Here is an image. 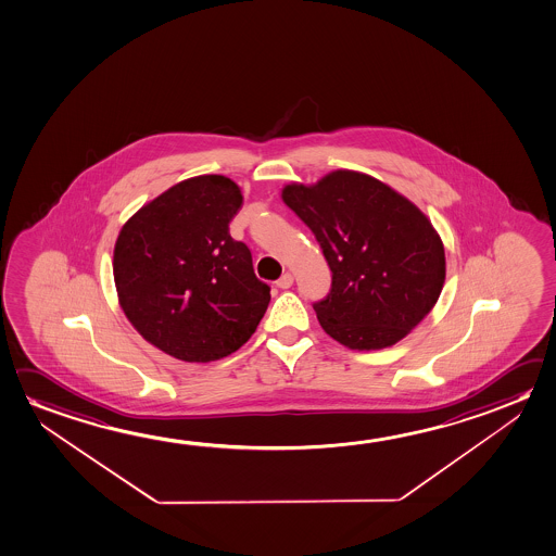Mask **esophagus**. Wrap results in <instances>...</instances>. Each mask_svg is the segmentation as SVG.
Masks as SVG:
<instances>
[{
    "label": "esophagus",
    "mask_w": 556,
    "mask_h": 556,
    "mask_svg": "<svg viewBox=\"0 0 556 556\" xmlns=\"http://www.w3.org/2000/svg\"><path fill=\"white\" fill-rule=\"evenodd\" d=\"M291 283H293V276L290 273L282 274V278L276 282V286L280 288V290H288L291 288Z\"/></svg>",
    "instance_id": "esophagus-1"
}]
</instances>
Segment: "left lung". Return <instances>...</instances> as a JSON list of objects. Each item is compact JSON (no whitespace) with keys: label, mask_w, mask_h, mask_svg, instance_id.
<instances>
[{"label":"left lung","mask_w":556,"mask_h":556,"mask_svg":"<svg viewBox=\"0 0 556 556\" xmlns=\"http://www.w3.org/2000/svg\"><path fill=\"white\" fill-rule=\"evenodd\" d=\"M282 199L330 266V291L313 308L336 342L380 350L429 315L444 283V248L406 197L375 177L338 169L317 186L286 187Z\"/></svg>","instance_id":"8db88e82"}]
</instances>
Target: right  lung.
<instances>
[{
    "mask_svg": "<svg viewBox=\"0 0 556 556\" xmlns=\"http://www.w3.org/2000/svg\"><path fill=\"white\" fill-rule=\"evenodd\" d=\"M241 204L228 177H191L142 206L115 241L125 315L144 340L181 362L236 352L270 303L248 245L229 236Z\"/></svg>",
    "mask_w": 556,
    "mask_h": 556,
    "instance_id": "obj_1",
    "label": "right lung"
}]
</instances>
